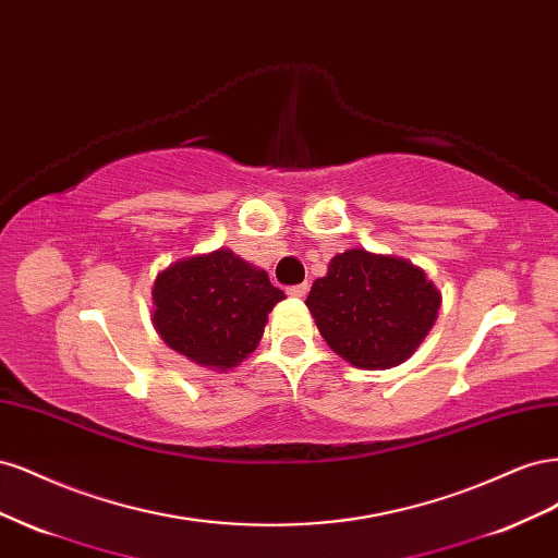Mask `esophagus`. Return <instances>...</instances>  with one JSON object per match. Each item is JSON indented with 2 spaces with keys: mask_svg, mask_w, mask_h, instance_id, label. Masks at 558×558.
<instances>
[{
  "mask_svg": "<svg viewBox=\"0 0 558 558\" xmlns=\"http://www.w3.org/2000/svg\"><path fill=\"white\" fill-rule=\"evenodd\" d=\"M307 291H310L307 283H298V286H289V289H286V293L293 295V298H305Z\"/></svg>",
  "mask_w": 558,
  "mask_h": 558,
  "instance_id": "obj_1",
  "label": "esophagus"
}]
</instances>
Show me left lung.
Listing matches in <instances>:
<instances>
[{
    "label": "left lung",
    "instance_id": "1",
    "mask_svg": "<svg viewBox=\"0 0 558 558\" xmlns=\"http://www.w3.org/2000/svg\"><path fill=\"white\" fill-rule=\"evenodd\" d=\"M440 302L424 269L365 248L337 253L307 295L328 347L363 369L408 361L433 328Z\"/></svg>",
    "mask_w": 558,
    "mask_h": 558
}]
</instances>
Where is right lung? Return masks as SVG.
Here are the masks:
<instances>
[{"instance_id": "right-lung-1", "label": "right lung", "mask_w": 558, "mask_h": 558, "mask_svg": "<svg viewBox=\"0 0 558 558\" xmlns=\"http://www.w3.org/2000/svg\"><path fill=\"white\" fill-rule=\"evenodd\" d=\"M283 298L265 269L218 248L177 260L156 277L154 326L181 356L228 369L258 347L267 314Z\"/></svg>"}]
</instances>
